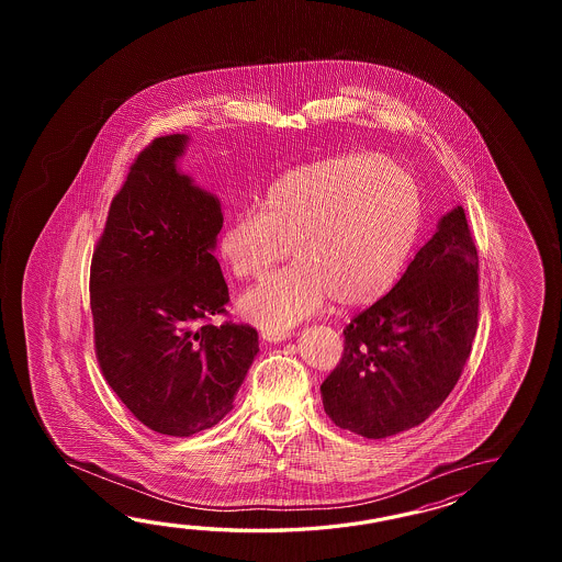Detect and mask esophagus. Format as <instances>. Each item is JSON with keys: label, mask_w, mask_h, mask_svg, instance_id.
<instances>
[{"label": "esophagus", "mask_w": 562, "mask_h": 562, "mask_svg": "<svg viewBox=\"0 0 562 562\" xmlns=\"http://www.w3.org/2000/svg\"><path fill=\"white\" fill-rule=\"evenodd\" d=\"M286 337H291L289 331H263V339L267 341H285Z\"/></svg>", "instance_id": "obj_1"}]
</instances>
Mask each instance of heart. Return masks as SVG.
<instances>
[{"mask_svg":"<svg viewBox=\"0 0 562 562\" xmlns=\"http://www.w3.org/2000/svg\"><path fill=\"white\" fill-rule=\"evenodd\" d=\"M419 218L422 192L407 168L373 155L334 156L283 172L259 211L228 221L216 251L231 276L255 279L291 247L297 263L239 301L249 322L286 331L329 297L363 307L387 293L414 249Z\"/></svg>","mask_w":562,"mask_h":562,"instance_id":"obj_1","label":"heart"}]
</instances>
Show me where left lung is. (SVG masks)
Here are the masks:
<instances>
[{
  "label": "left lung",
  "instance_id": "8db88e82",
  "mask_svg": "<svg viewBox=\"0 0 562 562\" xmlns=\"http://www.w3.org/2000/svg\"><path fill=\"white\" fill-rule=\"evenodd\" d=\"M476 243L456 206L394 289L344 329L341 359L322 383L335 426L380 440L442 406L477 329Z\"/></svg>",
  "mask_w": 562,
  "mask_h": 562
}]
</instances>
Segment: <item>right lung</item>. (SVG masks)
Wrapping results in <instances>:
<instances>
[{"label": "right lung", "mask_w": 562, "mask_h": 562, "mask_svg": "<svg viewBox=\"0 0 562 562\" xmlns=\"http://www.w3.org/2000/svg\"><path fill=\"white\" fill-rule=\"evenodd\" d=\"M184 144V134H167L136 156L90 265L104 380L146 428L179 438L227 416L259 351L251 325L211 323L227 315L213 255L223 213L175 167Z\"/></svg>", "instance_id": "right-lung-1"}]
</instances>
